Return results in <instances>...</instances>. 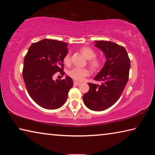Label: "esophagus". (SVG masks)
<instances>
[{
	"mask_svg": "<svg viewBox=\"0 0 155 155\" xmlns=\"http://www.w3.org/2000/svg\"><path fill=\"white\" fill-rule=\"evenodd\" d=\"M80 84H81V83H80L79 82H77V81H74V85H76V86L79 85Z\"/></svg>",
	"mask_w": 155,
	"mask_h": 155,
	"instance_id": "obj_1",
	"label": "esophagus"
}]
</instances>
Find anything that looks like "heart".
Segmentation results:
<instances>
[{
  "label": "heart",
  "instance_id": "obj_1",
  "mask_svg": "<svg viewBox=\"0 0 155 155\" xmlns=\"http://www.w3.org/2000/svg\"><path fill=\"white\" fill-rule=\"evenodd\" d=\"M80 52L86 59H88L87 64L93 71H97L101 68L102 60L96 57V52L92 48L88 46H84L80 49ZM63 62L66 65L71 64V56L70 53H67L64 57ZM89 74L90 72L87 68H74L68 72V76L75 81H82L84 78L87 77Z\"/></svg>",
  "mask_w": 155,
  "mask_h": 155
}]
</instances>
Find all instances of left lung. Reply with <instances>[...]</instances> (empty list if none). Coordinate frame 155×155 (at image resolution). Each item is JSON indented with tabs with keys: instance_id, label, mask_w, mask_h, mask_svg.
<instances>
[{
	"instance_id": "left-lung-1",
	"label": "left lung",
	"mask_w": 155,
	"mask_h": 155,
	"mask_svg": "<svg viewBox=\"0 0 155 155\" xmlns=\"http://www.w3.org/2000/svg\"><path fill=\"white\" fill-rule=\"evenodd\" d=\"M106 57V63L94 80L101 85L89 83L90 90L83 99L88 109L95 111L107 109L116 103L127 85L130 67V59L122 46L108 41H95Z\"/></svg>"
}]
</instances>
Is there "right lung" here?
Masks as SVG:
<instances>
[{"instance_id": "right-lung-1", "label": "right lung", "mask_w": 155, "mask_h": 155, "mask_svg": "<svg viewBox=\"0 0 155 155\" xmlns=\"http://www.w3.org/2000/svg\"><path fill=\"white\" fill-rule=\"evenodd\" d=\"M68 44L44 39L31 44L25 57L22 76L31 98L46 109H56L64 105L73 81L68 76L64 80L52 79L60 72L64 75L63 58Z\"/></svg>"}]
</instances>
